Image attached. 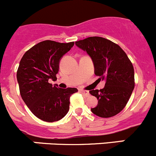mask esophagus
I'll return each mask as SVG.
<instances>
[{"label":"esophagus","mask_w":156,"mask_h":156,"mask_svg":"<svg viewBox=\"0 0 156 156\" xmlns=\"http://www.w3.org/2000/svg\"><path fill=\"white\" fill-rule=\"evenodd\" d=\"M81 94H82L84 96H85V97H89L90 96L89 91L84 90H81Z\"/></svg>","instance_id":"esophagus-1"}]
</instances>
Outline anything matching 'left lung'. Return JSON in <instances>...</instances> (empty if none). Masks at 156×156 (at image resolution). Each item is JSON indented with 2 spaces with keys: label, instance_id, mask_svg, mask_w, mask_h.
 Returning <instances> with one entry per match:
<instances>
[{
  "label": "left lung",
  "instance_id": "obj_1",
  "mask_svg": "<svg viewBox=\"0 0 156 156\" xmlns=\"http://www.w3.org/2000/svg\"><path fill=\"white\" fill-rule=\"evenodd\" d=\"M75 44L90 56L99 79L106 80L103 89L89 91L98 100L91 112L101 118L116 115L125 107L134 88L131 62L119 45L104 37H89Z\"/></svg>",
  "mask_w": 156,
  "mask_h": 156
}]
</instances>
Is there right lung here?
<instances>
[{
  "label": "right lung",
  "instance_id": "add662e5",
  "mask_svg": "<svg viewBox=\"0 0 156 156\" xmlns=\"http://www.w3.org/2000/svg\"><path fill=\"white\" fill-rule=\"evenodd\" d=\"M74 42L44 41L30 48L21 59L16 73L23 101L37 118L47 122L62 119L69 110V99L77 88L57 87L56 81L61 58L74 46Z\"/></svg>",
  "mask_w": 156,
  "mask_h": 156
}]
</instances>
